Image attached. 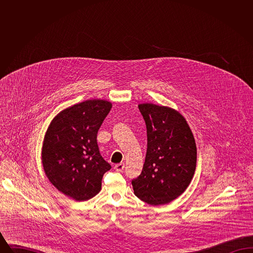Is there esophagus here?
<instances>
[{
    "label": "esophagus",
    "instance_id": "34e87169",
    "mask_svg": "<svg viewBox=\"0 0 253 253\" xmlns=\"http://www.w3.org/2000/svg\"><path fill=\"white\" fill-rule=\"evenodd\" d=\"M124 163H120V164H117L116 166H115V169L117 170V171H120L121 172L123 169H124Z\"/></svg>",
    "mask_w": 253,
    "mask_h": 253
}]
</instances>
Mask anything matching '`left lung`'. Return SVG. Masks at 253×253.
I'll return each instance as SVG.
<instances>
[{"mask_svg": "<svg viewBox=\"0 0 253 253\" xmlns=\"http://www.w3.org/2000/svg\"><path fill=\"white\" fill-rule=\"evenodd\" d=\"M138 109L147 128V153L140 175L132 179L134 194L148 204H167L190 185L196 167V144L179 112L153 103Z\"/></svg>", "mask_w": 253, "mask_h": 253, "instance_id": "left-lung-1", "label": "left lung"}]
</instances>
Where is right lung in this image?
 Wrapping results in <instances>:
<instances>
[{"label": "right lung", "mask_w": 253, "mask_h": 253, "mask_svg": "<svg viewBox=\"0 0 253 253\" xmlns=\"http://www.w3.org/2000/svg\"><path fill=\"white\" fill-rule=\"evenodd\" d=\"M112 108L103 99L85 100L60 112L44 135L42 162L60 193L85 201L99 193L111 165L101 157L96 134Z\"/></svg>", "instance_id": "obj_1"}]
</instances>
